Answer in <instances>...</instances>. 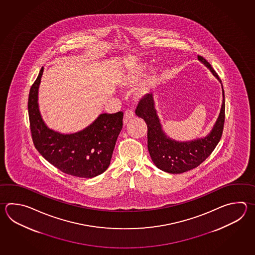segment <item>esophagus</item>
<instances>
[{
    "label": "esophagus",
    "instance_id": "obj_1",
    "mask_svg": "<svg viewBox=\"0 0 255 255\" xmlns=\"http://www.w3.org/2000/svg\"><path fill=\"white\" fill-rule=\"evenodd\" d=\"M134 117V112L131 111V110H127L125 112V121H124V124H127V122L129 120L132 119Z\"/></svg>",
    "mask_w": 255,
    "mask_h": 255
}]
</instances>
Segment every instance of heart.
Returning <instances> with one entry per match:
<instances>
[{"instance_id":"b5f03b06","label":"heart","mask_w":255,"mask_h":255,"mask_svg":"<svg viewBox=\"0 0 255 255\" xmlns=\"http://www.w3.org/2000/svg\"><path fill=\"white\" fill-rule=\"evenodd\" d=\"M146 69L147 65L142 62H134L126 64L122 68L117 75V84L123 89L133 87L138 83V81L144 75ZM158 81L159 73L156 70H152L150 73L145 74L134 91V97L136 99H140L148 93H150L151 89L157 84Z\"/></svg>"}]
</instances>
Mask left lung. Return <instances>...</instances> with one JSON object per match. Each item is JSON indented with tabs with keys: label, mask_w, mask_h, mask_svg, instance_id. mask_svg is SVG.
I'll use <instances>...</instances> for the list:
<instances>
[{
	"label": "left lung",
	"mask_w": 255,
	"mask_h": 255,
	"mask_svg": "<svg viewBox=\"0 0 255 255\" xmlns=\"http://www.w3.org/2000/svg\"><path fill=\"white\" fill-rule=\"evenodd\" d=\"M198 60L208 68L221 83L223 90V102L218 118L207 135L182 141L167 135L157 114L154 100L149 96L141 99L135 111L136 115L144 120L147 125L148 151L151 160L157 168L168 173H182L199 166L215 149L224 130L225 100L222 81L205 59L198 56Z\"/></svg>",
	"instance_id": "obj_1"
}]
</instances>
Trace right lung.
<instances>
[{
    "instance_id": "obj_1",
    "label": "right lung",
    "mask_w": 255,
    "mask_h": 255,
    "mask_svg": "<svg viewBox=\"0 0 255 255\" xmlns=\"http://www.w3.org/2000/svg\"><path fill=\"white\" fill-rule=\"evenodd\" d=\"M42 73L43 67L31 86L28 101L31 136L37 151L64 173L86 179L98 176L109 167L123 129L124 113L101 114L91 125L73 133L52 130L42 119L38 104Z\"/></svg>"
}]
</instances>
